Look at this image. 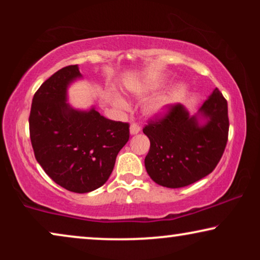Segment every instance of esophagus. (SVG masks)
I'll return each instance as SVG.
<instances>
[{
    "mask_svg": "<svg viewBox=\"0 0 260 260\" xmlns=\"http://www.w3.org/2000/svg\"><path fill=\"white\" fill-rule=\"evenodd\" d=\"M141 131V126L137 124H131L130 125V134L131 135H137Z\"/></svg>",
    "mask_w": 260,
    "mask_h": 260,
    "instance_id": "1",
    "label": "esophagus"
}]
</instances>
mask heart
<instances>
[{"label": "heart", "mask_w": 260, "mask_h": 260, "mask_svg": "<svg viewBox=\"0 0 260 260\" xmlns=\"http://www.w3.org/2000/svg\"><path fill=\"white\" fill-rule=\"evenodd\" d=\"M158 87L157 84L155 83H147V84H138L130 86V91L137 97H144L151 92H154ZM110 102L119 111H124L127 109V102L124 99L122 95L118 93L110 94ZM169 98L168 97H157L147 102L143 106V112L148 117H157L165 113L168 110L169 106Z\"/></svg>", "instance_id": "b5f03b06"}]
</instances>
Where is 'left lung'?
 I'll return each mask as SVG.
<instances>
[{"label":"left lung","instance_id":"8db88e82","mask_svg":"<svg viewBox=\"0 0 260 260\" xmlns=\"http://www.w3.org/2000/svg\"><path fill=\"white\" fill-rule=\"evenodd\" d=\"M227 102L215 88L195 115L182 104L172 105L165 118L143 129L150 140L144 166L151 180L181 188L211 174L225 150L229 136Z\"/></svg>","mask_w":260,"mask_h":260}]
</instances>
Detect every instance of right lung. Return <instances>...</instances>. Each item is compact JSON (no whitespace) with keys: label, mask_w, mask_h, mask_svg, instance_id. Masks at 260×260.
Returning a JSON list of instances; mask_svg holds the SVG:
<instances>
[{"label":"right lung","mask_w":260,"mask_h":260,"mask_svg":"<svg viewBox=\"0 0 260 260\" xmlns=\"http://www.w3.org/2000/svg\"><path fill=\"white\" fill-rule=\"evenodd\" d=\"M78 79H83L79 67L71 65L39 87L31 102L29 133L45 173L65 189L83 194L108 181L129 141V124L105 118L94 106L73 108L67 91Z\"/></svg>","instance_id":"obj_1"}]
</instances>
